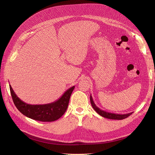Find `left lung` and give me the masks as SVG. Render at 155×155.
Listing matches in <instances>:
<instances>
[{"label": "left lung", "mask_w": 155, "mask_h": 155, "mask_svg": "<svg viewBox=\"0 0 155 155\" xmlns=\"http://www.w3.org/2000/svg\"><path fill=\"white\" fill-rule=\"evenodd\" d=\"M91 102L92 104V106L94 108V109L99 114L105 118L107 119H116V120H122L126 119V117H129L130 115H131L133 112H130V113H127V114H114V113H110V112H108L106 111H104L103 110H101V109H99L97 105L95 104L93 99L92 97V95H91Z\"/></svg>", "instance_id": "1"}]
</instances>
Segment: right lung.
Segmentation results:
<instances>
[{
	"mask_svg": "<svg viewBox=\"0 0 155 155\" xmlns=\"http://www.w3.org/2000/svg\"><path fill=\"white\" fill-rule=\"evenodd\" d=\"M10 91L14 105L25 116L36 120L52 122L60 118L66 112L71 94L75 86L70 87L59 99L52 103L43 105L28 104L16 95L11 85Z\"/></svg>",
	"mask_w": 155,
	"mask_h": 155,
	"instance_id": "right-lung-1",
	"label": "right lung"
}]
</instances>
